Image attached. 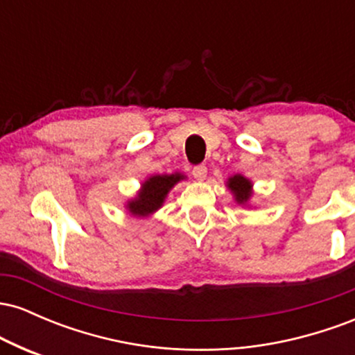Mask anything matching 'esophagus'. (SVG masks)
I'll return each mask as SVG.
<instances>
[{
  "mask_svg": "<svg viewBox=\"0 0 355 355\" xmlns=\"http://www.w3.org/2000/svg\"><path fill=\"white\" fill-rule=\"evenodd\" d=\"M191 175H193L197 180H203V178L207 177V166L205 165H197L193 166V170H191Z\"/></svg>",
  "mask_w": 355,
  "mask_h": 355,
  "instance_id": "1",
  "label": "esophagus"
}]
</instances>
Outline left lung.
Here are the masks:
<instances>
[{
	"mask_svg": "<svg viewBox=\"0 0 355 355\" xmlns=\"http://www.w3.org/2000/svg\"><path fill=\"white\" fill-rule=\"evenodd\" d=\"M229 187L235 193V197H237L239 203L247 202L248 197H250V182L243 178L242 175H234L229 180Z\"/></svg>",
	"mask_w": 355,
	"mask_h": 355,
	"instance_id": "8db88e82",
	"label": "left lung"
}]
</instances>
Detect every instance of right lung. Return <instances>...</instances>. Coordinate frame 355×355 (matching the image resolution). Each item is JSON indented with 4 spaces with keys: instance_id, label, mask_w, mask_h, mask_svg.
Masks as SVG:
<instances>
[{
    "instance_id": "add662e5",
    "label": "right lung",
    "mask_w": 355,
    "mask_h": 355,
    "mask_svg": "<svg viewBox=\"0 0 355 355\" xmlns=\"http://www.w3.org/2000/svg\"><path fill=\"white\" fill-rule=\"evenodd\" d=\"M182 180V175H155V177L148 178L144 183V189L135 200L128 203L130 211H133L135 215H148L160 209L162 203H164L165 195L168 193V190Z\"/></svg>"
}]
</instances>
